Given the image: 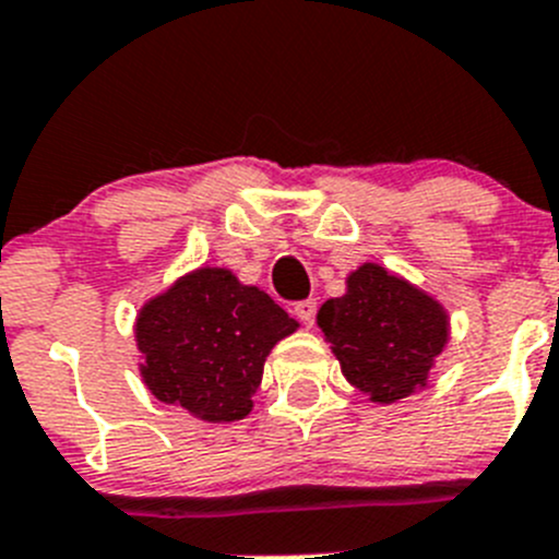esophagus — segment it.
Listing matches in <instances>:
<instances>
[{
	"label": "esophagus",
	"instance_id": "34e87169",
	"mask_svg": "<svg viewBox=\"0 0 559 559\" xmlns=\"http://www.w3.org/2000/svg\"><path fill=\"white\" fill-rule=\"evenodd\" d=\"M316 310H318L316 299H305L299 301V305H294V316L299 318L305 326H312V323H316Z\"/></svg>",
	"mask_w": 559,
	"mask_h": 559
}]
</instances>
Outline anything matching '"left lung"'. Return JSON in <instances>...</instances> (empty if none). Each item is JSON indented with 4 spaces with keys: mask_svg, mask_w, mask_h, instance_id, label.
<instances>
[{
    "mask_svg": "<svg viewBox=\"0 0 559 559\" xmlns=\"http://www.w3.org/2000/svg\"><path fill=\"white\" fill-rule=\"evenodd\" d=\"M340 370L373 403H395L428 384L450 337L436 299L376 263L348 274V290L318 310Z\"/></svg>",
    "mask_w": 559,
    "mask_h": 559,
    "instance_id": "8db88e82",
    "label": "left lung"
}]
</instances>
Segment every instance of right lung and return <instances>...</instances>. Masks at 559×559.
<instances>
[{
  "label": "right lung",
  "instance_id": "add662e5",
  "mask_svg": "<svg viewBox=\"0 0 559 559\" xmlns=\"http://www.w3.org/2000/svg\"><path fill=\"white\" fill-rule=\"evenodd\" d=\"M296 329L269 294L233 271L197 269L136 316L142 381L191 417L236 423L252 412L269 350Z\"/></svg>",
  "mask_w": 559,
  "mask_h": 559
}]
</instances>
